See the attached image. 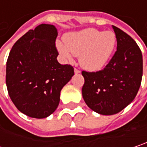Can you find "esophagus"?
<instances>
[{
    "mask_svg": "<svg viewBox=\"0 0 147 147\" xmlns=\"http://www.w3.org/2000/svg\"><path fill=\"white\" fill-rule=\"evenodd\" d=\"M74 73H75L76 74H80V70H79V69H78V68H74Z\"/></svg>",
    "mask_w": 147,
    "mask_h": 147,
    "instance_id": "34e87169",
    "label": "esophagus"
}]
</instances>
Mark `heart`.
<instances>
[{
  "label": "heart",
  "mask_w": 147,
  "mask_h": 147,
  "mask_svg": "<svg viewBox=\"0 0 147 147\" xmlns=\"http://www.w3.org/2000/svg\"><path fill=\"white\" fill-rule=\"evenodd\" d=\"M63 41L65 45L57 42L61 55L67 60L72 59V54L79 56V64L91 72L99 71L107 64L117 45L113 31L101 32L94 28L67 33Z\"/></svg>",
  "instance_id": "obj_1"
}]
</instances>
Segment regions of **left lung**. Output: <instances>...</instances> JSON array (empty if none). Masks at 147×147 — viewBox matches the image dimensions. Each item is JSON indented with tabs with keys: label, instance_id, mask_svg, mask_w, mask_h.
<instances>
[{
	"label": "left lung",
	"instance_id": "1",
	"mask_svg": "<svg viewBox=\"0 0 147 147\" xmlns=\"http://www.w3.org/2000/svg\"><path fill=\"white\" fill-rule=\"evenodd\" d=\"M117 50L109 63L98 72L83 71V98L94 112L111 115L129 105L142 83V53L136 42L120 28L112 26Z\"/></svg>",
	"mask_w": 147,
	"mask_h": 147
}]
</instances>
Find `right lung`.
<instances>
[{
  "mask_svg": "<svg viewBox=\"0 0 147 147\" xmlns=\"http://www.w3.org/2000/svg\"><path fill=\"white\" fill-rule=\"evenodd\" d=\"M57 36L53 25L41 24L19 38L8 56L9 96L19 111L32 118H46L56 110L61 90L74 74L71 65L57 60Z\"/></svg>",
  "mask_w": 147,
  "mask_h": 147,
  "instance_id": "add662e5",
  "label": "right lung"
}]
</instances>
